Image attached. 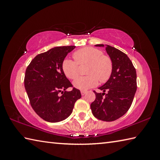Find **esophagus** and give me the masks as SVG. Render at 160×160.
Instances as JSON below:
<instances>
[{
    "instance_id": "1",
    "label": "esophagus",
    "mask_w": 160,
    "mask_h": 160,
    "mask_svg": "<svg viewBox=\"0 0 160 160\" xmlns=\"http://www.w3.org/2000/svg\"><path fill=\"white\" fill-rule=\"evenodd\" d=\"M86 93H87L86 91H81V94H82V95H85Z\"/></svg>"
}]
</instances>
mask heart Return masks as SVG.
Returning a JSON list of instances; mask_svg holds the SVG:
<instances>
[{
	"label": "heart",
	"mask_w": 160,
	"mask_h": 160,
	"mask_svg": "<svg viewBox=\"0 0 160 160\" xmlns=\"http://www.w3.org/2000/svg\"><path fill=\"white\" fill-rule=\"evenodd\" d=\"M75 60L64 59L62 69L69 79H75L80 73V66H89L86 70L88 76L80 77L72 82L74 88L85 91L95 87L99 82H105L112 72V61L109 57L104 56L101 50L92 47H85L75 51Z\"/></svg>",
	"instance_id": "1"
}]
</instances>
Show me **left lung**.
Listing matches in <instances>:
<instances>
[{"label": "left lung", "instance_id": "1", "mask_svg": "<svg viewBox=\"0 0 160 160\" xmlns=\"http://www.w3.org/2000/svg\"><path fill=\"white\" fill-rule=\"evenodd\" d=\"M95 47H105L113 68L109 80L99 88L103 92H94L96 98L90 107L94 117L113 121L125 114L131 106L137 90L136 70L128 56L122 51L107 44Z\"/></svg>", "mask_w": 160, "mask_h": 160}]
</instances>
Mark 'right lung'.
Segmentation results:
<instances>
[{"label":"right lung","instance_id":"right-lung-1","mask_svg":"<svg viewBox=\"0 0 160 160\" xmlns=\"http://www.w3.org/2000/svg\"><path fill=\"white\" fill-rule=\"evenodd\" d=\"M75 46L57 47L37 55L27 68L25 88L31 106L40 117L51 123L63 121L71 114L75 102L81 97L62 69L68 53ZM63 94L60 96L59 93Z\"/></svg>","mask_w":160,"mask_h":160}]
</instances>
